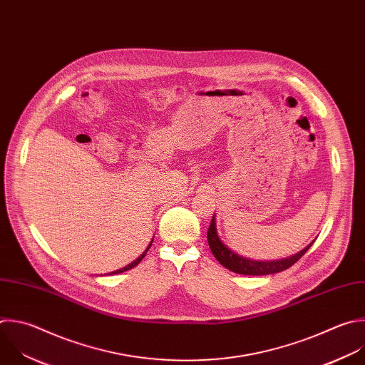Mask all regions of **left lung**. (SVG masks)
Segmentation results:
<instances>
[{"label":"left lung","mask_w":365,"mask_h":365,"mask_svg":"<svg viewBox=\"0 0 365 365\" xmlns=\"http://www.w3.org/2000/svg\"><path fill=\"white\" fill-rule=\"evenodd\" d=\"M207 244H209V248H210L213 257L216 258V261L226 269L240 274V275H269V274H277V272L285 271L289 267H292L311 248L314 240L307 248H304L298 254H294L292 257L275 259V261H255V259L239 255L237 252L232 251L227 245L223 244L217 235L216 217L213 215L210 226L207 229Z\"/></svg>","instance_id":"obj_1"}]
</instances>
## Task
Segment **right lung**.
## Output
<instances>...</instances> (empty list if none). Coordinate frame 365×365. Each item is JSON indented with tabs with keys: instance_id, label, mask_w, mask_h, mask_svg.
I'll use <instances>...</instances> for the list:
<instances>
[{
	"instance_id": "1",
	"label": "right lung",
	"mask_w": 365,
	"mask_h": 365,
	"mask_svg": "<svg viewBox=\"0 0 365 365\" xmlns=\"http://www.w3.org/2000/svg\"><path fill=\"white\" fill-rule=\"evenodd\" d=\"M152 242H153V239H152ZM152 242H150V244H149V247L146 248V251H145V252H143V254H142V255H140L138 259H135L132 264L126 265L125 268H120V269H117V271H114V272H110V274H113V275H114V274H121V272H126V271H129V269L135 268V267H136V265H138V264H139V262H140V261H142V259L146 257V252H148V251H149V248L152 247Z\"/></svg>"
}]
</instances>
